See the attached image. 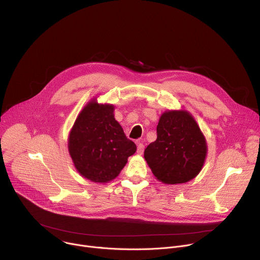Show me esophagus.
<instances>
[{
  "mask_svg": "<svg viewBox=\"0 0 260 260\" xmlns=\"http://www.w3.org/2000/svg\"><path fill=\"white\" fill-rule=\"evenodd\" d=\"M137 145H138V149H137V152L139 153V154H142L143 152H144V148H145V146H144V144L142 143V142H138L137 143Z\"/></svg>",
  "mask_w": 260,
  "mask_h": 260,
  "instance_id": "1",
  "label": "esophagus"
}]
</instances>
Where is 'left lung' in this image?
<instances>
[{"instance_id":"left-lung-1","label":"left lung","mask_w":260,"mask_h":260,"mask_svg":"<svg viewBox=\"0 0 260 260\" xmlns=\"http://www.w3.org/2000/svg\"><path fill=\"white\" fill-rule=\"evenodd\" d=\"M156 131L157 139L144 151L154 177L173 185L196 178L204 167L208 146L193 116L185 110H168Z\"/></svg>"}]
</instances>
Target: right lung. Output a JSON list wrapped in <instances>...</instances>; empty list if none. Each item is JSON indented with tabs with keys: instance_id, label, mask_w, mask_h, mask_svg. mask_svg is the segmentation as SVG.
I'll return each instance as SVG.
<instances>
[{
	"instance_id": "add662e5",
	"label": "right lung",
	"mask_w": 260,
	"mask_h": 260,
	"mask_svg": "<svg viewBox=\"0 0 260 260\" xmlns=\"http://www.w3.org/2000/svg\"><path fill=\"white\" fill-rule=\"evenodd\" d=\"M115 107L90 100L77 116L68 138V149L77 172L94 183L115 179L136 150L114 117Z\"/></svg>"
}]
</instances>
